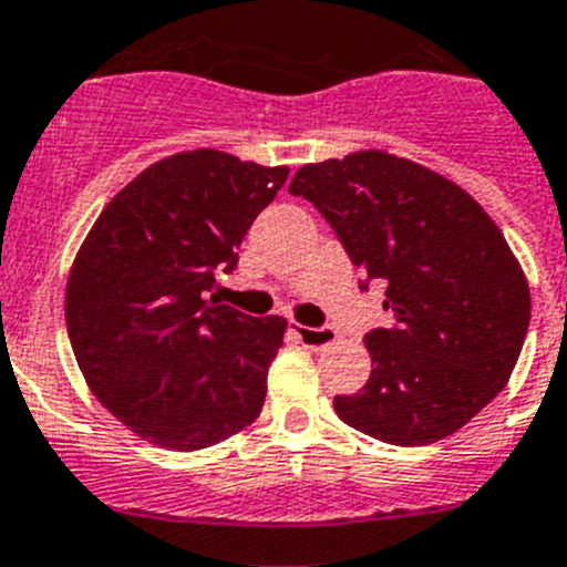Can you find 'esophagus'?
Listing matches in <instances>:
<instances>
[{"label":"esophagus","mask_w":567,"mask_h":567,"mask_svg":"<svg viewBox=\"0 0 567 567\" xmlns=\"http://www.w3.org/2000/svg\"><path fill=\"white\" fill-rule=\"evenodd\" d=\"M290 333L305 344V348H324L337 339V331L331 324H322V328H305V324H290Z\"/></svg>","instance_id":"esophagus-1"}]
</instances>
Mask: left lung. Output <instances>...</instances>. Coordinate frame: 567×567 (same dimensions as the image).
<instances>
[{"instance_id": "1", "label": "left lung", "mask_w": 567, "mask_h": 567, "mask_svg": "<svg viewBox=\"0 0 567 567\" xmlns=\"http://www.w3.org/2000/svg\"><path fill=\"white\" fill-rule=\"evenodd\" d=\"M290 194L313 202L359 288L385 282L391 328L365 333V388L333 396L339 420L391 445H431L494 400L530 322L516 256L480 202L411 159L359 151L299 167Z\"/></svg>"}]
</instances>
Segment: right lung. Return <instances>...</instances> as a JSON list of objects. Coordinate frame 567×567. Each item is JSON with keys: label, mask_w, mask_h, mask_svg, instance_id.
<instances>
[{"label": "right lung", "mask_w": 567, "mask_h": 567, "mask_svg": "<svg viewBox=\"0 0 567 567\" xmlns=\"http://www.w3.org/2000/svg\"><path fill=\"white\" fill-rule=\"evenodd\" d=\"M285 179L288 167L210 147L167 156L107 202L79 248L65 290L73 357L142 440L199 451L262 411L288 322L248 317L210 290Z\"/></svg>", "instance_id": "obj_1"}]
</instances>
